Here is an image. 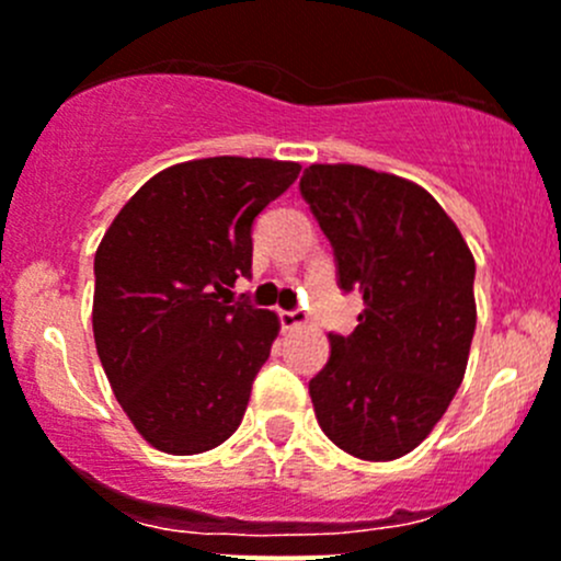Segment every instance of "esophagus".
<instances>
[{
    "label": "esophagus",
    "mask_w": 561,
    "mask_h": 561,
    "mask_svg": "<svg viewBox=\"0 0 561 561\" xmlns=\"http://www.w3.org/2000/svg\"><path fill=\"white\" fill-rule=\"evenodd\" d=\"M279 323H282V329H285V331L301 329V325L307 323V314H304L301 309H293V312L282 309V312H279Z\"/></svg>",
    "instance_id": "obj_1"
}]
</instances>
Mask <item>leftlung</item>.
I'll return each instance as SVG.
<instances>
[{"instance_id": "8db88e82", "label": "left lung", "mask_w": 561, "mask_h": 561, "mask_svg": "<svg viewBox=\"0 0 561 561\" xmlns=\"http://www.w3.org/2000/svg\"><path fill=\"white\" fill-rule=\"evenodd\" d=\"M301 194L364 312L329 334L312 380L325 436L358 460H397L431 436L463 383L477 329L474 254L422 186L358 164H312Z\"/></svg>"}]
</instances>
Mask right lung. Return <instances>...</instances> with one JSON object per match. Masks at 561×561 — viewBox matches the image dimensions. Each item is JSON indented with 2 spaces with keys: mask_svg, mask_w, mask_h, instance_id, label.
I'll list each match as a JSON object with an SVG mask.
<instances>
[{
  "mask_svg": "<svg viewBox=\"0 0 561 561\" xmlns=\"http://www.w3.org/2000/svg\"><path fill=\"white\" fill-rule=\"evenodd\" d=\"M301 164L216 156L167 167L123 205L95 252L92 334L136 433L199 455L241 425L279 318L227 287L252 274V221Z\"/></svg>",
  "mask_w": 561,
  "mask_h": 561,
  "instance_id": "1",
  "label": "right lung"
}]
</instances>
